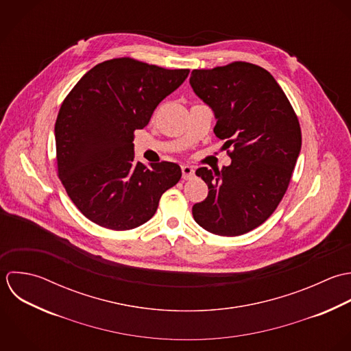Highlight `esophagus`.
<instances>
[{
  "instance_id": "1",
  "label": "esophagus",
  "mask_w": 351,
  "mask_h": 351,
  "mask_svg": "<svg viewBox=\"0 0 351 351\" xmlns=\"http://www.w3.org/2000/svg\"><path fill=\"white\" fill-rule=\"evenodd\" d=\"M181 171H182V178L184 180H189V178H192L195 176V169L192 166H188V165L182 166Z\"/></svg>"
}]
</instances>
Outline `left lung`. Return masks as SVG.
<instances>
[{
	"instance_id": "8db88e82",
	"label": "left lung",
	"mask_w": 351,
	"mask_h": 351,
	"mask_svg": "<svg viewBox=\"0 0 351 351\" xmlns=\"http://www.w3.org/2000/svg\"><path fill=\"white\" fill-rule=\"evenodd\" d=\"M189 82L215 113L217 137L232 147L230 166L196 170L208 196L193 206V218L217 235L247 233L272 215L289 188L301 149L298 117L272 75L250 62L193 69Z\"/></svg>"
}]
</instances>
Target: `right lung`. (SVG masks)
<instances>
[{
    "mask_svg": "<svg viewBox=\"0 0 351 351\" xmlns=\"http://www.w3.org/2000/svg\"><path fill=\"white\" fill-rule=\"evenodd\" d=\"M188 75L121 57L95 65L66 95L54 128L57 173L87 219L110 230L134 229L180 181L176 163L136 162L133 138Z\"/></svg>",
    "mask_w": 351,
    "mask_h": 351,
    "instance_id": "add662e5",
    "label": "right lung"
}]
</instances>
